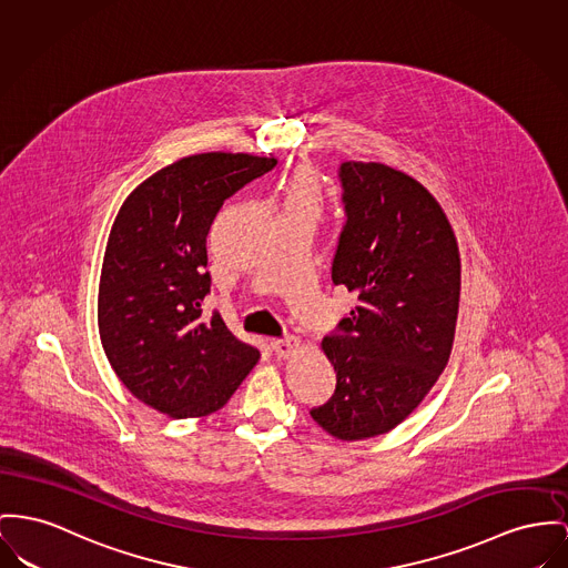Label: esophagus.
I'll list each match as a JSON object with an SVG mask.
<instances>
[{
	"label": "esophagus",
	"instance_id": "obj_1",
	"mask_svg": "<svg viewBox=\"0 0 568 568\" xmlns=\"http://www.w3.org/2000/svg\"><path fill=\"white\" fill-rule=\"evenodd\" d=\"M302 348V341L295 336H286L280 341H273V351L277 357H293Z\"/></svg>",
	"mask_w": 568,
	"mask_h": 568
}]
</instances>
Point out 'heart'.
I'll use <instances>...</instances> for the list:
<instances>
[{
    "mask_svg": "<svg viewBox=\"0 0 568 568\" xmlns=\"http://www.w3.org/2000/svg\"><path fill=\"white\" fill-rule=\"evenodd\" d=\"M323 211H325V195L316 174L312 170L295 172L282 190L280 215L303 217L316 224L323 217Z\"/></svg>",
    "mask_w": 568,
    "mask_h": 568,
    "instance_id": "1",
    "label": "heart"
}]
</instances>
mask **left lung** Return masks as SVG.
Returning <instances> with one entry per match:
<instances>
[{"instance_id": "obj_1", "label": "left lung", "mask_w": 568, "mask_h": 568, "mask_svg": "<svg viewBox=\"0 0 568 568\" xmlns=\"http://www.w3.org/2000/svg\"><path fill=\"white\" fill-rule=\"evenodd\" d=\"M342 227L332 280L357 297L323 338L336 392L310 412L342 442L396 428L444 373L460 297L453 226L416 179L383 163L341 165Z\"/></svg>"}]
</instances>
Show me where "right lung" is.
Listing matches in <instances>:
<instances>
[{
    "mask_svg": "<svg viewBox=\"0 0 568 568\" xmlns=\"http://www.w3.org/2000/svg\"><path fill=\"white\" fill-rule=\"evenodd\" d=\"M245 152L183 156L126 195L108 239L99 282V334L124 387L172 417L215 414L256 366L213 312L206 234L224 200L275 168Z\"/></svg>",
    "mask_w": 568,
    "mask_h": 568,
    "instance_id": "1",
    "label": "right lung"
}]
</instances>
